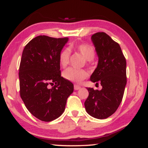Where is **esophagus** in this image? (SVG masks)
Here are the masks:
<instances>
[{
  "label": "esophagus",
  "mask_w": 148,
  "mask_h": 148,
  "mask_svg": "<svg viewBox=\"0 0 148 148\" xmlns=\"http://www.w3.org/2000/svg\"><path fill=\"white\" fill-rule=\"evenodd\" d=\"M74 90H78V89H80V86L79 85H74Z\"/></svg>",
  "instance_id": "esophagus-1"
}]
</instances>
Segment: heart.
<instances>
[{"label": "heart", "instance_id": "obj_1", "mask_svg": "<svg viewBox=\"0 0 148 148\" xmlns=\"http://www.w3.org/2000/svg\"><path fill=\"white\" fill-rule=\"evenodd\" d=\"M74 49L77 50L83 55L87 59L88 63H91L96 55L94 48L91 45L87 44H79L72 46ZM70 57V50L68 48L63 49L59 55V64L62 68H65L69 64ZM88 72L83 69H76L69 68L63 72V76L65 80L73 83H79L87 78Z\"/></svg>", "mask_w": 148, "mask_h": 148}]
</instances>
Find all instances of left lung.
I'll return each instance as SVG.
<instances>
[{
  "instance_id": "1",
  "label": "left lung",
  "mask_w": 148,
  "mask_h": 148,
  "mask_svg": "<svg viewBox=\"0 0 148 148\" xmlns=\"http://www.w3.org/2000/svg\"><path fill=\"white\" fill-rule=\"evenodd\" d=\"M98 56V64L91 74L93 83L102 89L87 88L89 96L85 102L86 111L97 119H106L118 108L126 85V61L118 43L104 32L91 36Z\"/></svg>"
}]
</instances>
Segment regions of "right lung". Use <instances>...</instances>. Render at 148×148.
I'll use <instances>...</instances> for the list:
<instances>
[{"label": "right lung", "instance_id": "1", "mask_svg": "<svg viewBox=\"0 0 148 148\" xmlns=\"http://www.w3.org/2000/svg\"><path fill=\"white\" fill-rule=\"evenodd\" d=\"M68 41V37L40 35L30 41L22 52L20 97L30 113L41 121L60 117L74 91L72 83L61 76L59 61V53Z\"/></svg>", "mask_w": 148, "mask_h": 148}]
</instances>
